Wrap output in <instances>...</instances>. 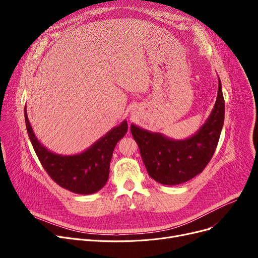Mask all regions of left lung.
Masks as SVG:
<instances>
[{
    "mask_svg": "<svg viewBox=\"0 0 258 258\" xmlns=\"http://www.w3.org/2000/svg\"><path fill=\"white\" fill-rule=\"evenodd\" d=\"M225 118V100L219 77V91L213 110L202 127L185 140H173L160 133H151L132 124L150 177L163 185L185 183L201 173L218 146Z\"/></svg>",
    "mask_w": 258,
    "mask_h": 258,
    "instance_id": "8db88e82",
    "label": "left lung"
}]
</instances>
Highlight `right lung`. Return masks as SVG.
I'll list each match as a JSON object with an SVG mask.
<instances>
[{"label":"right lung","mask_w":258,"mask_h":258,"mask_svg":"<svg viewBox=\"0 0 258 258\" xmlns=\"http://www.w3.org/2000/svg\"><path fill=\"white\" fill-rule=\"evenodd\" d=\"M25 122L34 152L50 178L60 187L78 195L95 194L105 185L114 148L127 132V122L124 120L87 151L73 156H61L50 152L36 139L26 105Z\"/></svg>","instance_id":"obj_1"}]
</instances>
